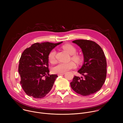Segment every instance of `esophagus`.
<instances>
[{
    "mask_svg": "<svg viewBox=\"0 0 123 123\" xmlns=\"http://www.w3.org/2000/svg\"><path fill=\"white\" fill-rule=\"evenodd\" d=\"M65 74L64 73H63V74H58V76H61V75H64Z\"/></svg>",
    "mask_w": 123,
    "mask_h": 123,
    "instance_id": "34e87169",
    "label": "esophagus"
}]
</instances>
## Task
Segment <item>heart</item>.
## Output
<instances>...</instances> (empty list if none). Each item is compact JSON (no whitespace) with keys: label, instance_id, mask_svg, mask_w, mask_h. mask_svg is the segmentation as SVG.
Listing matches in <instances>:
<instances>
[{"label":"heart","instance_id":"heart-1","mask_svg":"<svg viewBox=\"0 0 123 123\" xmlns=\"http://www.w3.org/2000/svg\"><path fill=\"white\" fill-rule=\"evenodd\" d=\"M63 49L66 51L70 55H72V59L74 61L79 63L82 61V57L80 55L75 54L76 52V48L71 44H65L63 46ZM56 51L55 49L52 50L49 54V59L51 63H54L56 62L55 58ZM76 68L75 63L73 61L68 63L59 62L52 68V72L55 74H63L69 70L75 68Z\"/></svg>","mask_w":123,"mask_h":123}]
</instances>
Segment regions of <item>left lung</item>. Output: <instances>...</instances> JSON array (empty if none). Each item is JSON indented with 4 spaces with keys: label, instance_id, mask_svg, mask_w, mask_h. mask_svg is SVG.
Masks as SVG:
<instances>
[{
    "label": "left lung",
    "instance_id": "8db88e82",
    "mask_svg": "<svg viewBox=\"0 0 123 123\" xmlns=\"http://www.w3.org/2000/svg\"><path fill=\"white\" fill-rule=\"evenodd\" d=\"M73 42L81 49L84 63L78 71L83 77L74 76L70 84L78 94L83 96L92 95L101 89L106 80V57L102 48L95 42L79 39Z\"/></svg>",
    "mask_w": 123,
    "mask_h": 123
}]
</instances>
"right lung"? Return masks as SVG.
I'll return each instance as SVG.
<instances>
[{
  "instance_id": "right-lung-1",
  "label": "right lung",
  "mask_w": 123,
  "mask_h": 123,
  "mask_svg": "<svg viewBox=\"0 0 123 123\" xmlns=\"http://www.w3.org/2000/svg\"><path fill=\"white\" fill-rule=\"evenodd\" d=\"M63 42L36 43L25 49L18 66L20 84L25 93L34 98L44 97L51 90L56 74H49V54Z\"/></svg>"
}]
</instances>
